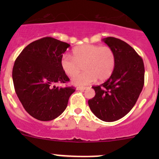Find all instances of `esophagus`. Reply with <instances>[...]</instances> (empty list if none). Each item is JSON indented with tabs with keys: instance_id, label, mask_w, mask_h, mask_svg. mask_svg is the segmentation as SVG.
Masks as SVG:
<instances>
[{
	"instance_id": "34e87169",
	"label": "esophagus",
	"mask_w": 159,
	"mask_h": 159,
	"mask_svg": "<svg viewBox=\"0 0 159 159\" xmlns=\"http://www.w3.org/2000/svg\"><path fill=\"white\" fill-rule=\"evenodd\" d=\"M85 89H86L85 87H78V88H77V90H78V91H84Z\"/></svg>"
}]
</instances>
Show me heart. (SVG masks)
I'll list each match as a JSON object with an SVG mask.
<instances>
[{
  "label": "heart",
  "mask_w": 159,
  "mask_h": 159,
  "mask_svg": "<svg viewBox=\"0 0 159 159\" xmlns=\"http://www.w3.org/2000/svg\"><path fill=\"white\" fill-rule=\"evenodd\" d=\"M116 64V57L112 48L97 44H83L72 51V57L65 54L61 59V67L68 76H74L81 70L83 73L76 75L71 81L76 86H84L98 78L105 81L111 77Z\"/></svg>",
  "instance_id": "b5f03b06"
}]
</instances>
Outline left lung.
Segmentation results:
<instances>
[{
	"instance_id": "obj_1",
	"label": "left lung",
	"mask_w": 159,
	"mask_h": 159,
	"mask_svg": "<svg viewBox=\"0 0 159 159\" xmlns=\"http://www.w3.org/2000/svg\"><path fill=\"white\" fill-rule=\"evenodd\" d=\"M102 41L114 51L116 64L105 83L92 87L95 95L89 105L97 118L111 122L125 116L135 105L144 86L145 67L142 57L126 42L113 37Z\"/></svg>"
}]
</instances>
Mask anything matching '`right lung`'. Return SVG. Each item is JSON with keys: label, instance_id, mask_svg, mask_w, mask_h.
Segmentation results:
<instances>
[{"label": "right lung", "instance_id": "1", "mask_svg": "<svg viewBox=\"0 0 159 159\" xmlns=\"http://www.w3.org/2000/svg\"><path fill=\"white\" fill-rule=\"evenodd\" d=\"M70 44L51 37L28 44L15 60L12 78L15 92L25 111L40 121H51L66 109L74 87L55 83L70 81L61 59Z\"/></svg>", "mask_w": 159, "mask_h": 159}]
</instances>
